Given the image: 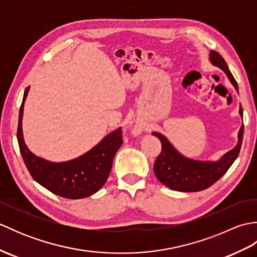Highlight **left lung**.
<instances>
[{
  "mask_svg": "<svg viewBox=\"0 0 257 257\" xmlns=\"http://www.w3.org/2000/svg\"><path fill=\"white\" fill-rule=\"evenodd\" d=\"M210 61L213 65L222 68L226 73L228 79L238 91L237 83L228 69L227 65L219 53L211 51ZM239 114L243 117V109L239 108ZM244 125L238 133V143L235 148L228 151L220 161L201 162L187 159L173 148L165 136L152 133L161 141V152L157 157L154 165L156 177L168 188L182 192H198L205 190L214 184L217 180L224 176L225 172L233 165L238 157L243 141Z\"/></svg>",
  "mask_w": 257,
  "mask_h": 257,
  "instance_id": "1",
  "label": "left lung"
}]
</instances>
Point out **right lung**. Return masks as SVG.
<instances>
[{
	"label": "right lung",
	"mask_w": 257,
	"mask_h": 257,
	"mask_svg": "<svg viewBox=\"0 0 257 257\" xmlns=\"http://www.w3.org/2000/svg\"><path fill=\"white\" fill-rule=\"evenodd\" d=\"M27 92L29 87L25 89L20 108L18 141L22 158L32 178L52 193L66 199H83L96 193L107 181L114 155L123 144L121 128L108 135L95 148L77 159L62 163L48 162L33 155L24 144L22 117Z\"/></svg>",
	"instance_id": "obj_1"
}]
</instances>
